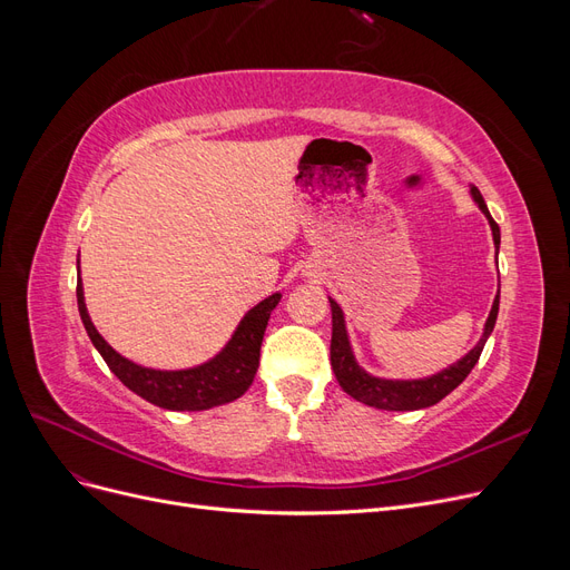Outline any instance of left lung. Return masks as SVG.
<instances>
[{"instance_id":"obj_1","label":"left lung","mask_w":570,"mask_h":570,"mask_svg":"<svg viewBox=\"0 0 570 570\" xmlns=\"http://www.w3.org/2000/svg\"><path fill=\"white\" fill-rule=\"evenodd\" d=\"M471 195L478 202L480 212L488 216L494 245L499 247V226L494 223V218L490 216L485 199H482L478 187H471ZM331 312H333L331 366H333V373L337 377L340 387L347 392L350 396H354L356 402H364V404L375 406V409L416 411V409L433 406L440 400H444V396L450 394L454 387H459L465 381V375L473 371V366L478 364V358L482 354V347H485L490 333L494 331L497 314H499V292H497L492 312H490L488 323H485V333H482V337H480L475 347L469 354H465L461 361H456L454 366L444 368L442 373H438L433 377H423V381H383V377H373L364 368H358V364L354 361V354H352V347H350L347 331H344L342 308L333 299H331Z\"/></svg>"}]
</instances>
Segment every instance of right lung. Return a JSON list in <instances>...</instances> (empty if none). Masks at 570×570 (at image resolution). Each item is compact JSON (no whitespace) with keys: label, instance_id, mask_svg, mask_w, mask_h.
<instances>
[{"label":"right lung","instance_id":"obj_1","mask_svg":"<svg viewBox=\"0 0 570 570\" xmlns=\"http://www.w3.org/2000/svg\"><path fill=\"white\" fill-rule=\"evenodd\" d=\"M76 295L85 331H88L92 344L101 354V358L107 361L111 373L128 390L140 394L149 404H157L170 411H202L243 396L252 385L258 368V352H262V340L271 312L281 302V295L275 292L268 299L258 302L254 308H249L247 316L239 321L233 340L226 344V350L216 358H212L209 364H202L187 371H154L124 358L97 333V327L88 316V308H85L80 281L76 287Z\"/></svg>","mask_w":570,"mask_h":570}]
</instances>
